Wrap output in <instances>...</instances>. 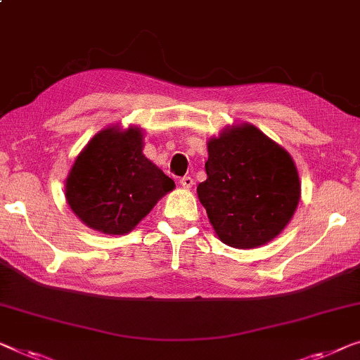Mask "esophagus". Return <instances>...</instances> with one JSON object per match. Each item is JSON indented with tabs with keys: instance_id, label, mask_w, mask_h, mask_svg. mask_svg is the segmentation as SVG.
Listing matches in <instances>:
<instances>
[{
	"instance_id": "1",
	"label": "esophagus",
	"mask_w": 360,
	"mask_h": 360,
	"mask_svg": "<svg viewBox=\"0 0 360 360\" xmlns=\"http://www.w3.org/2000/svg\"><path fill=\"white\" fill-rule=\"evenodd\" d=\"M180 185L184 186V188H191V186L195 185V180H193L191 176H181V179H180Z\"/></svg>"
}]
</instances>
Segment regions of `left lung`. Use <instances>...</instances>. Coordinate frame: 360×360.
Masks as SVG:
<instances>
[{"instance_id":"left-lung-1","label":"left lung","mask_w":360,"mask_h":360,"mask_svg":"<svg viewBox=\"0 0 360 360\" xmlns=\"http://www.w3.org/2000/svg\"><path fill=\"white\" fill-rule=\"evenodd\" d=\"M206 181L198 185L217 237L233 248H257L288 226L300 200L292 158L253 124L226 128L207 141Z\"/></svg>"}]
</instances>
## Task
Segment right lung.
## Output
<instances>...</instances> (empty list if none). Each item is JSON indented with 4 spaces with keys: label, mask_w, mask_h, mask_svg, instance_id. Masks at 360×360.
Returning <instances> with one entry per match:
<instances>
[{
    "label": "right lung",
    "mask_w": 360,
    "mask_h": 360,
    "mask_svg": "<svg viewBox=\"0 0 360 360\" xmlns=\"http://www.w3.org/2000/svg\"><path fill=\"white\" fill-rule=\"evenodd\" d=\"M174 180L143 154L141 129L98 131L72 164L66 201L86 226L110 236L131 232Z\"/></svg>",
    "instance_id": "1"
}]
</instances>
